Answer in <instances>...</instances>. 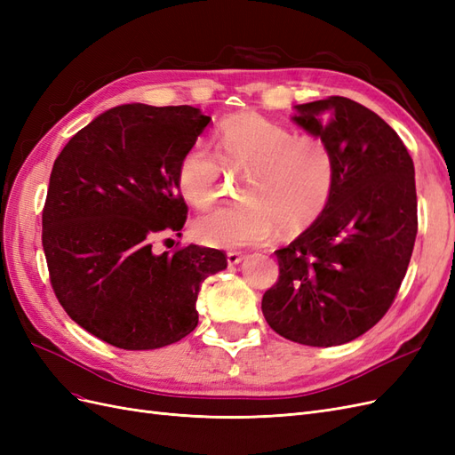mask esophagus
Instances as JSON below:
<instances>
[{
  "label": "esophagus",
  "instance_id": "34e87169",
  "mask_svg": "<svg viewBox=\"0 0 455 455\" xmlns=\"http://www.w3.org/2000/svg\"><path fill=\"white\" fill-rule=\"evenodd\" d=\"M243 254L241 252H228V264L233 267V266H237V264H241L243 261Z\"/></svg>",
  "mask_w": 455,
  "mask_h": 455
}]
</instances>
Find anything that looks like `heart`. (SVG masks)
<instances>
[{
	"mask_svg": "<svg viewBox=\"0 0 455 455\" xmlns=\"http://www.w3.org/2000/svg\"><path fill=\"white\" fill-rule=\"evenodd\" d=\"M216 151L203 140L191 144L176 169L184 199L203 209L216 196L224 167L246 174L243 203L216 206L201 214L194 237L216 249H243L313 226L336 188V157L323 136L294 129L258 114L229 117L218 132Z\"/></svg>",
	"mask_w": 455,
	"mask_h": 455,
	"instance_id": "obj_1",
	"label": "heart"
}]
</instances>
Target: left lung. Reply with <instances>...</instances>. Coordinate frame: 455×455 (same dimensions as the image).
<instances>
[{
  "instance_id": "obj_1",
  "label": "left lung",
  "mask_w": 455,
  "mask_h": 455,
  "mask_svg": "<svg viewBox=\"0 0 455 455\" xmlns=\"http://www.w3.org/2000/svg\"><path fill=\"white\" fill-rule=\"evenodd\" d=\"M292 117L336 157L326 211L275 251L279 281L261 298L283 338L332 347L363 336L387 313L418 233L414 161L378 114L346 96L298 104Z\"/></svg>"
}]
</instances>
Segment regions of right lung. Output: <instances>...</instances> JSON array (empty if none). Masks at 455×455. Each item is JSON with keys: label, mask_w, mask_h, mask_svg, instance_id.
<instances>
[{"label": "right lung", "mask_w": 455, "mask_h": 455, "mask_svg": "<svg viewBox=\"0 0 455 455\" xmlns=\"http://www.w3.org/2000/svg\"><path fill=\"white\" fill-rule=\"evenodd\" d=\"M211 117L191 106L123 104L76 132L54 159L41 243L54 296L81 328L119 349L171 346L194 332L201 283L228 267L197 244L154 252L180 233L184 151Z\"/></svg>", "instance_id": "right-lung-1"}]
</instances>
